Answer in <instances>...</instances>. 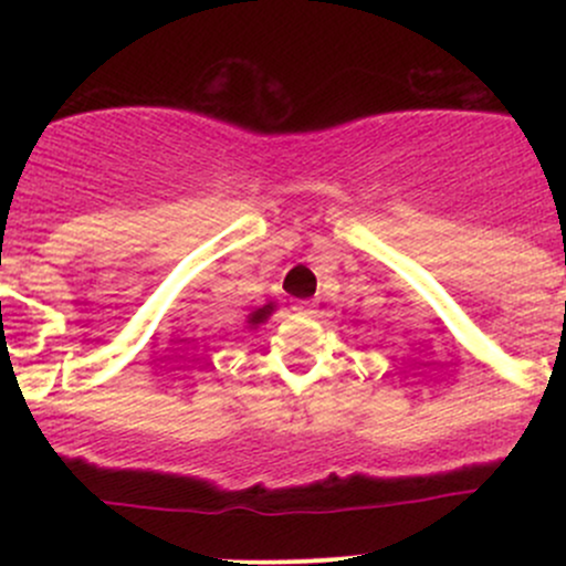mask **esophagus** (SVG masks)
Here are the masks:
<instances>
[{
	"instance_id": "obj_1",
	"label": "esophagus",
	"mask_w": 566,
	"mask_h": 566,
	"mask_svg": "<svg viewBox=\"0 0 566 566\" xmlns=\"http://www.w3.org/2000/svg\"><path fill=\"white\" fill-rule=\"evenodd\" d=\"M292 308H295L297 314H303V316H316V314H319V308H316L314 301H295V305H292Z\"/></svg>"
}]
</instances>
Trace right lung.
<instances>
[{
    "label": "right lung",
    "mask_w": 566,
    "mask_h": 566,
    "mask_svg": "<svg viewBox=\"0 0 566 566\" xmlns=\"http://www.w3.org/2000/svg\"><path fill=\"white\" fill-rule=\"evenodd\" d=\"M274 311H276V303H265V305H261V308L250 311V314H247V327L258 329L263 322H269V316L274 314Z\"/></svg>",
    "instance_id": "add662e5"
}]
</instances>
